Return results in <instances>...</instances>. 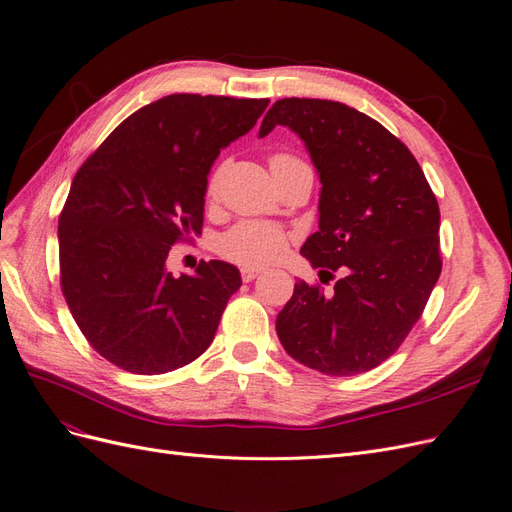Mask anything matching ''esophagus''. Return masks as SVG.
Listing matches in <instances>:
<instances>
[{"label":"esophagus","mask_w":512,"mask_h":512,"mask_svg":"<svg viewBox=\"0 0 512 512\" xmlns=\"http://www.w3.org/2000/svg\"><path fill=\"white\" fill-rule=\"evenodd\" d=\"M258 275H260L258 269H250V267H243V269H241V280H243V282H252V280H256Z\"/></svg>","instance_id":"obj_1"}]
</instances>
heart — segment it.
Segmentation results:
<instances>
[{
  "mask_svg": "<svg viewBox=\"0 0 512 512\" xmlns=\"http://www.w3.org/2000/svg\"><path fill=\"white\" fill-rule=\"evenodd\" d=\"M218 179L220 173H213L209 181V194H215V190H218ZM286 247L288 232L282 226L269 222H241L224 232L218 250L224 258L237 262V265L258 269L280 260Z\"/></svg>",
  "mask_w": 512,
  "mask_h": 512,
  "instance_id": "b5f03b06",
  "label": "heart"
}]
</instances>
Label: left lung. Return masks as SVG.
I'll list each match as a JSON object with an SVG mask.
<instances>
[{
    "label": "left lung",
    "instance_id": "1",
    "mask_svg": "<svg viewBox=\"0 0 512 512\" xmlns=\"http://www.w3.org/2000/svg\"><path fill=\"white\" fill-rule=\"evenodd\" d=\"M275 126L301 136L322 183L320 228L301 254L331 280L346 271L331 294L294 284L277 337L292 359L322 374H363L404 344L438 282L436 194L397 136L342 102L277 100L260 136Z\"/></svg>",
    "mask_w": 512,
    "mask_h": 512
}]
</instances>
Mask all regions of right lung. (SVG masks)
<instances>
[{
  "label": "right lung",
  "mask_w": 512,
  "mask_h": 512,
  "mask_svg": "<svg viewBox=\"0 0 512 512\" xmlns=\"http://www.w3.org/2000/svg\"><path fill=\"white\" fill-rule=\"evenodd\" d=\"M269 100L173 94L138 108L83 162L59 213V282L85 339L113 365L156 376L192 363L218 331L239 269H166L203 232L207 175Z\"/></svg>",
  "instance_id": "obj_1"
}]
</instances>
